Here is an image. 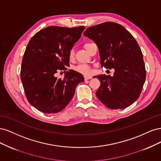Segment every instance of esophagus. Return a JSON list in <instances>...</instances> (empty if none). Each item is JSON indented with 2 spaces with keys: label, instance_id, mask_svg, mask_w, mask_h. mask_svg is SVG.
<instances>
[{
  "label": "esophagus",
  "instance_id": "esophagus-1",
  "mask_svg": "<svg viewBox=\"0 0 161 161\" xmlns=\"http://www.w3.org/2000/svg\"><path fill=\"white\" fill-rule=\"evenodd\" d=\"M92 78L91 76H85V80H89V79H91Z\"/></svg>",
  "mask_w": 161,
  "mask_h": 161
}]
</instances>
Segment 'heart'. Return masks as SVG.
<instances>
[{"label": "heart", "instance_id": "1", "mask_svg": "<svg viewBox=\"0 0 161 161\" xmlns=\"http://www.w3.org/2000/svg\"><path fill=\"white\" fill-rule=\"evenodd\" d=\"M91 43H86V44L85 45V47L86 48L88 47V46L91 44ZM73 56H74V50H70V52H69V57L70 58H72ZM75 71L80 73V74L85 75H89L91 74V67L86 64H79L77 66L75 67Z\"/></svg>", "mask_w": 161, "mask_h": 161}]
</instances>
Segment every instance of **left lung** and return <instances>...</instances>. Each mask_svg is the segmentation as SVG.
Returning <instances> with one entry per match:
<instances>
[{"label": "left lung", "instance_id": "obj_1", "mask_svg": "<svg viewBox=\"0 0 161 161\" xmlns=\"http://www.w3.org/2000/svg\"><path fill=\"white\" fill-rule=\"evenodd\" d=\"M83 35L98 47L100 62L113 76L97 75L101 85L97 98L107 108L124 109L138 99L146 79L142 53L131 34L122 25L105 22L87 28Z\"/></svg>", "mask_w": 161, "mask_h": 161}]
</instances>
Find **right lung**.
<instances>
[{
    "label": "right lung",
    "mask_w": 161,
    "mask_h": 161,
    "mask_svg": "<svg viewBox=\"0 0 161 161\" xmlns=\"http://www.w3.org/2000/svg\"><path fill=\"white\" fill-rule=\"evenodd\" d=\"M85 27L50 26L29 42L21 63V79L27 101L46 114L58 113L70 103L77 85L85 80L80 73L69 70L64 79L56 73L69 66V52Z\"/></svg>",
    "instance_id": "1"
}]
</instances>
